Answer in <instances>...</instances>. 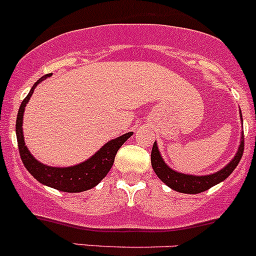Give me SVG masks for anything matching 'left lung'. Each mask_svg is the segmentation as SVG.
<instances>
[{
  "mask_svg": "<svg viewBox=\"0 0 256 256\" xmlns=\"http://www.w3.org/2000/svg\"><path fill=\"white\" fill-rule=\"evenodd\" d=\"M244 153V133L242 137V144H240L239 150L234 157V160L228 163L225 168L221 171L216 172L214 174H208V176H190V174H182L178 172H174V170L170 168L166 163L163 162L162 157H160V152H158V147L156 142L153 143L152 152H150V162H152V167L154 170L156 174L160 177V181H163L168 187L177 192H182V194H200L206 190L211 188L212 186L218 184V182L224 181L228 178L231 174V172L236 168L238 163L240 162Z\"/></svg>",
  "mask_w": 256,
  "mask_h": 256,
  "instance_id": "left-lung-1",
  "label": "left lung"
}]
</instances>
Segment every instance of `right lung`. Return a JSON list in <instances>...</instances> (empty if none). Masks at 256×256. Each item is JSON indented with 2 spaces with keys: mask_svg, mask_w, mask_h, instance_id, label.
Returning <instances> with one entry per match:
<instances>
[{
  "mask_svg": "<svg viewBox=\"0 0 256 256\" xmlns=\"http://www.w3.org/2000/svg\"><path fill=\"white\" fill-rule=\"evenodd\" d=\"M50 75L51 74L45 75V76L38 79V82L34 84V86L31 88L30 90V93H28V96L24 99L22 103H21L20 106V109H18L16 119V137L17 144H18V152H20L24 166H25L26 170H28L38 182H41V184H46V186L54 187V188H56L62 192L86 191V190L96 187V184L106 176L109 170L113 166L114 158H116L118 150L122 147V144L133 134V133H126V134L110 140V142L106 143V146H103L93 157L89 158V160H85V162L80 163V164H76V166L65 167V168H56V167L45 166V164L40 163L38 160H36L35 158L30 154V152H28V150L25 146V140H24V110H25V106L28 104V99L32 96L36 85L40 82H42L45 78L50 76Z\"/></svg>",
  "mask_w": 256,
  "mask_h": 256,
  "instance_id": "obj_1",
  "label": "right lung"
}]
</instances>
